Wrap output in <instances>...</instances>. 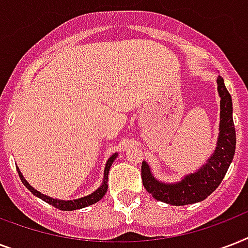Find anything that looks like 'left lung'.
Returning <instances> with one entry per match:
<instances>
[{"label":"left lung","mask_w":248,"mask_h":248,"mask_svg":"<svg viewBox=\"0 0 248 248\" xmlns=\"http://www.w3.org/2000/svg\"><path fill=\"white\" fill-rule=\"evenodd\" d=\"M220 100V134L215 153L208 162L196 173L185 176L176 184H163L152 176L149 166L141 165L144 188L157 201L175 206L196 203L206 200L223 181L235 152V127L233 122V107L229 91L223 77L217 78Z\"/></svg>","instance_id":"left-lung-1"}]
</instances>
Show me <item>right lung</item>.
<instances>
[{
    "instance_id": "add662e5",
    "label": "right lung",
    "mask_w": 248,
    "mask_h": 248,
    "mask_svg": "<svg viewBox=\"0 0 248 248\" xmlns=\"http://www.w3.org/2000/svg\"><path fill=\"white\" fill-rule=\"evenodd\" d=\"M117 157V155H113L110 158L108 159V162L105 165V170H104V183L101 185L100 188L97 189L96 192H93V194H90V196H86L82 197V198H79V200H75V201H59V200H54L51 197H47V196H44V194H41L40 192H37L36 189L32 188L31 185L27 183L23 175L20 173V171L17 170V172H19V177L23 181V184L27 186V188L31 190V192L34 194V196L40 197L41 200H44L45 202H47L50 203L51 206L54 207L59 208V210H63V211H72V210H78V208H83V207H87V206H91V204L96 203L97 201H100L103 198L105 193H107V189H108V185H107V181H108V172H109V169H110V166H112L113 161L114 158Z\"/></svg>"
}]
</instances>
